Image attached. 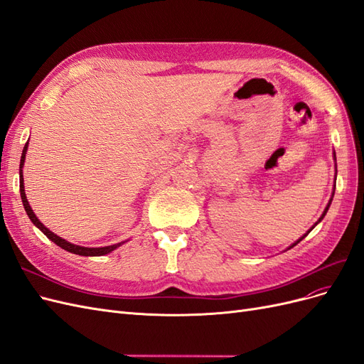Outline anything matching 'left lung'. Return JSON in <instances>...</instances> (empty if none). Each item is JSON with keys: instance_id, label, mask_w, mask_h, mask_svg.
Returning <instances> with one entry per match:
<instances>
[{"instance_id": "1", "label": "left lung", "mask_w": 364, "mask_h": 364, "mask_svg": "<svg viewBox=\"0 0 364 364\" xmlns=\"http://www.w3.org/2000/svg\"><path fill=\"white\" fill-rule=\"evenodd\" d=\"M334 158H336V155H334ZM331 200H333V199H331ZM331 200H329V203H328V206H326V208H325V211H323V214H322V215H321V218H318V222H322V218H323V217H325V214H326V211H328V208H329V205H331ZM318 222H317V223H318ZM317 223H316V225H317ZM316 225H314V226H316ZM314 226H313V228H314ZM313 228H311V229H313ZM311 229H310V230H311ZM310 230H308V232H306V234H305V235H304V237H301V238H299V240H297V241H296V243H294V245H291V246H290V247H289V249H291V247H293V246H296V245H297V243H299V241H302V238H305V237H306V235H308V234H310Z\"/></svg>"}]
</instances>
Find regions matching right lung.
I'll use <instances>...</instances> for the list:
<instances>
[{
    "mask_svg": "<svg viewBox=\"0 0 364 364\" xmlns=\"http://www.w3.org/2000/svg\"><path fill=\"white\" fill-rule=\"evenodd\" d=\"M27 149H28V141L27 144L23 150V156H21V164H19V193H21V199H23V205H24V209L27 215L30 217V220L33 222V225H35L36 228H39L43 234L47 235V238H50L53 243H56L59 247L65 249L67 252H71V253H75V255H82V257H102V255H106V253L115 250L117 247H119L121 245L124 243H118V245H114V246H105V247H83V246H77V245H73V243H68L67 240H63L60 237H58L56 234H53L51 230L48 228L43 226L39 218L35 215V213H33V209L30 208L28 205V200L26 197V191H24V178H23V167H24V162H26V153H27Z\"/></svg>",
    "mask_w": 364,
    "mask_h": 364,
    "instance_id": "add662e5",
    "label": "right lung"
}]
</instances>
